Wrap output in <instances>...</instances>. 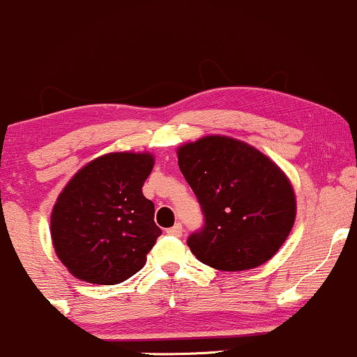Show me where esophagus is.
<instances>
[{"label": "esophagus", "instance_id": "obj_1", "mask_svg": "<svg viewBox=\"0 0 357 357\" xmlns=\"http://www.w3.org/2000/svg\"><path fill=\"white\" fill-rule=\"evenodd\" d=\"M167 235H171V236H183V225L181 223H176L174 227H171V228H167Z\"/></svg>", "mask_w": 357, "mask_h": 357}]
</instances>
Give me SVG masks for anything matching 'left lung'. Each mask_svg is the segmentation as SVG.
Segmentation results:
<instances>
[{
	"label": "left lung",
	"mask_w": 357,
	"mask_h": 357,
	"mask_svg": "<svg viewBox=\"0 0 357 357\" xmlns=\"http://www.w3.org/2000/svg\"><path fill=\"white\" fill-rule=\"evenodd\" d=\"M178 165L202 204L204 227L192 255L223 272L264 265L284 245L297 213L284 171L247 142L204 136L178 147Z\"/></svg>",
	"instance_id": "left-lung-1"
}]
</instances>
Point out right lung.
Returning <instances> with one entry per match:
<instances>
[{"mask_svg":"<svg viewBox=\"0 0 357 357\" xmlns=\"http://www.w3.org/2000/svg\"><path fill=\"white\" fill-rule=\"evenodd\" d=\"M154 166L149 153H110L68 181L52 211L53 248L73 277L116 285L144 267L161 235L154 203L142 186Z\"/></svg>","mask_w":357,"mask_h":357,"instance_id":"add662e5","label":"right lung"}]
</instances>
